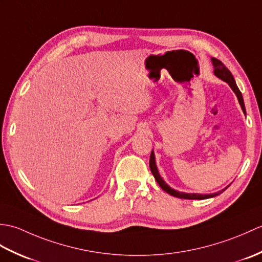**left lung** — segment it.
I'll return each mask as SVG.
<instances>
[{
	"label": "left lung",
	"mask_w": 262,
	"mask_h": 262,
	"mask_svg": "<svg viewBox=\"0 0 262 262\" xmlns=\"http://www.w3.org/2000/svg\"><path fill=\"white\" fill-rule=\"evenodd\" d=\"M211 64H213L214 66V74L219 77V79H221L222 81L226 82L227 84L230 85V88L233 90V92L235 93V96L238 100V103H240L241 108L243 110L244 115H246V107H244V101H243V97H242V93L240 92V90H238V88L236 85L235 83V80L234 77H233L232 73L229 71V69L226 68V66L221 62V60H219L215 57H211ZM149 169H151L152 173L155 178V180H157V182L159 183V186L163 189V190L165 192H168L169 194H171V196L173 197H178V198H183V199H207V198H213L215 196H219L220 193L223 192L225 189L229 187L227 186L226 188L222 189L221 191H217V192H214V193H188V192H181V191H178L176 190V189L171 188L168 183H166L163 179L162 177L160 176L159 173V170H158V166H157V163H155V155H154V151L152 149L151 152V157H149Z\"/></svg>",
	"instance_id": "left-lung-1"
}]
</instances>
